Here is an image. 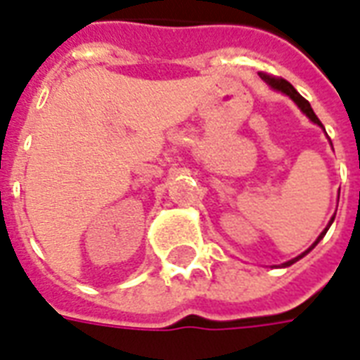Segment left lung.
Masks as SVG:
<instances>
[{
	"mask_svg": "<svg viewBox=\"0 0 360 360\" xmlns=\"http://www.w3.org/2000/svg\"><path fill=\"white\" fill-rule=\"evenodd\" d=\"M259 76H262V79H265V82H267V84L271 85V87H273V89H276V91H282V93H284V95H288V97L292 98V101H294L295 105L302 108V112L307 114V118L311 120V122H315V124L322 126L321 120L316 118V114L313 112V108H311V105H309V101H305V98H303L302 95H300V93L295 91V87L292 84H290V82H286V79H282V78H275V76H269V74H262V72H259ZM334 217H336V215H334ZM334 217L330 219L328 227L324 229V231H322V233L319 234V238H316V240L313 242V246L307 248V250H305L303 254H300V255H297V257H294V259H290V262L282 263V267H290L292 263H295V262H297V259H302L303 255H307L309 252H311V250H313V248H315L316 244H319V242L322 240V236L326 234V231H328L330 225H332V221H334Z\"/></svg>",
	"mask_w": 360,
	"mask_h": 360,
	"instance_id": "1",
	"label": "left lung"
}]
</instances>
